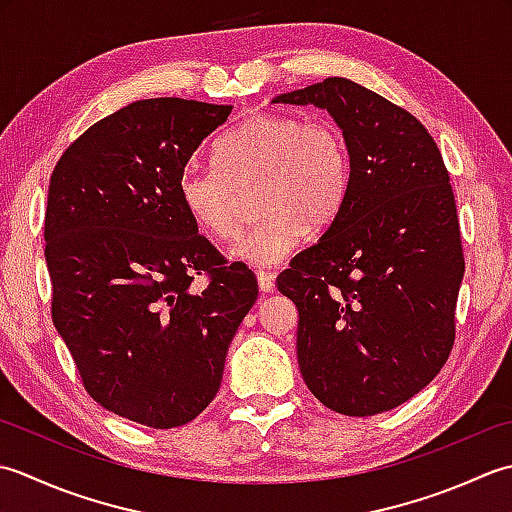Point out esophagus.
<instances>
[{"instance_id":"esophagus-1","label":"esophagus","mask_w":512,"mask_h":512,"mask_svg":"<svg viewBox=\"0 0 512 512\" xmlns=\"http://www.w3.org/2000/svg\"><path fill=\"white\" fill-rule=\"evenodd\" d=\"M256 278H258V287H260V291H265V294H271V291L276 289V276L271 274V271H263V269H258L256 271Z\"/></svg>"}]
</instances>
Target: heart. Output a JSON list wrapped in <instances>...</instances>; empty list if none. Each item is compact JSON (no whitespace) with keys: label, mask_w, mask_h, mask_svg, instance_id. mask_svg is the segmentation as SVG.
<instances>
[{"label":"heart","mask_w":512,"mask_h":512,"mask_svg":"<svg viewBox=\"0 0 512 512\" xmlns=\"http://www.w3.org/2000/svg\"><path fill=\"white\" fill-rule=\"evenodd\" d=\"M216 163H187L176 190L203 232L232 241L245 218L241 190L258 185L263 216L232 252L252 265H276L307 229L329 227L351 183V156L342 132L331 121H307L296 114L249 117L218 143Z\"/></svg>","instance_id":"b5f03b06"}]
</instances>
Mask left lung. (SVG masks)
Returning <instances> with one entry per match:
<instances>
[{"instance_id":"1","label":"left lung","mask_w":512,"mask_h":512,"mask_svg":"<svg viewBox=\"0 0 512 512\" xmlns=\"http://www.w3.org/2000/svg\"><path fill=\"white\" fill-rule=\"evenodd\" d=\"M274 103L327 110L351 156L340 214L278 276L298 364L327 409L367 417L429 384L455 342L464 254L440 148L411 112L344 77Z\"/></svg>"}]
</instances>
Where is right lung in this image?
Masks as SVG:
<instances>
[{
  "mask_svg": "<svg viewBox=\"0 0 512 512\" xmlns=\"http://www.w3.org/2000/svg\"><path fill=\"white\" fill-rule=\"evenodd\" d=\"M232 106L143 99L68 145L44 221L52 322L103 409L150 429L205 411L258 298L254 271L227 263L179 198L192 154ZM194 275H207L201 292Z\"/></svg>",
  "mask_w": 512,
  "mask_h": 512,
  "instance_id": "obj_1",
  "label": "right lung"
}]
</instances>
